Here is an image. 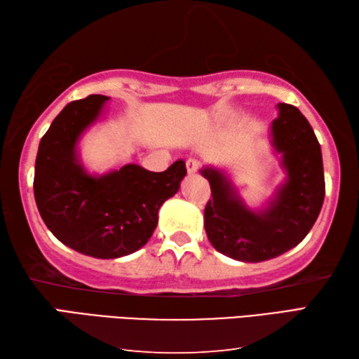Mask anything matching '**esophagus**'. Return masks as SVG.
Here are the masks:
<instances>
[{"label": "esophagus", "instance_id": "esophagus-1", "mask_svg": "<svg viewBox=\"0 0 359 359\" xmlns=\"http://www.w3.org/2000/svg\"><path fill=\"white\" fill-rule=\"evenodd\" d=\"M186 167H187V172L194 175L201 169V164H200V161H196V159H187Z\"/></svg>", "mask_w": 359, "mask_h": 359}]
</instances>
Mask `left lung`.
<instances>
[{
  "label": "left lung",
  "instance_id": "8db88e82",
  "mask_svg": "<svg viewBox=\"0 0 359 359\" xmlns=\"http://www.w3.org/2000/svg\"><path fill=\"white\" fill-rule=\"evenodd\" d=\"M271 135L288 180L265 210L248 209L222 172L201 170L212 192L204 229L212 246L233 260L257 263L290 251L310 232L323 208V153L309 121L296 107L279 104Z\"/></svg>",
  "mask_w": 359,
  "mask_h": 359
}]
</instances>
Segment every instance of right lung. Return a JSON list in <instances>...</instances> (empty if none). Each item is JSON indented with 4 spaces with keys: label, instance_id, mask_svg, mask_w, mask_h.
Instances as JSON below:
<instances>
[{
    "label": "right lung",
    "instance_id": "right-lung-1",
    "mask_svg": "<svg viewBox=\"0 0 359 359\" xmlns=\"http://www.w3.org/2000/svg\"><path fill=\"white\" fill-rule=\"evenodd\" d=\"M107 96L93 94L65 107L41 137L35 159L34 195L43 222L72 250L96 259H118L147 243L158 210L178 192L186 163L164 172L127 164L102 177L80 165L76 145L99 118Z\"/></svg>",
    "mask_w": 359,
    "mask_h": 359
}]
</instances>
